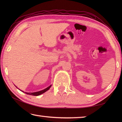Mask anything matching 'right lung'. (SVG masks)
Here are the masks:
<instances>
[{
	"instance_id": "1",
	"label": "right lung",
	"mask_w": 122,
	"mask_h": 122,
	"mask_svg": "<svg viewBox=\"0 0 122 122\" xmlns=\"http://www.w3.org/2000/svg\"><path fill=\"white\" fill-rule=\"evenodd\" d=\"M51 85H50L49 87H48L47 88H46L45 90H43L42 91H39V92H33V93H27V92H25V94H28V95H34V96H38L39 95H41V94H42V93L46 92V91H48L49 90V89L51 87ZM21 91H22L21 90H20ZM23 92H24V91H22Z\"/></svg>"
}]
</instances>
